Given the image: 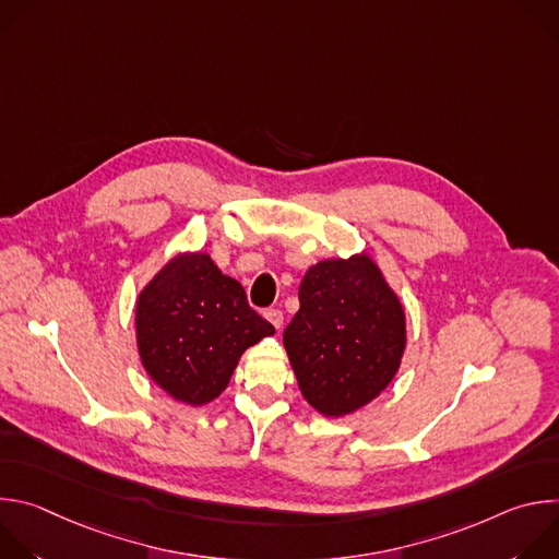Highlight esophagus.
<instances>
[{"label":"esophagus","mask_w":559,"mask_h":559,"mask_svg":"<svg viewBox=\"0 0 559 559\" xmlns=\"http://www.w3.org/2000/svg\"><path fill=\"white\" fill-rule=\"evenodd\" d=\"M265 318L276 330H281V325H283V311L281 309H265Z\"/></svg>","instance_id":"34e87169"}]
</instances>
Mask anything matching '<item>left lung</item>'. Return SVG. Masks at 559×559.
<instances>
[{"label":"left lung","instance_id":"8db88e82","mask_svg":"<svg viewBox=\"0 0 559 559\" xmlns=\"http://www.w3.org/2000/svg\"><path fill=\"white\" fill-rule=\"evenodd\" d=\"M298 300L283 345L302 397L328 418L358 412L401 367L407 345L401 298L362 252L311 265Z\"/></svg>","mask_w":559,"mask_h":559}]
</instances>
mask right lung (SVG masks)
<instances>
[{
  "mask_svg": "<svg viewBox=\"0 0 559 559\" xmlns=\"http://www.w3.org/2000/svg\"><path fill=\"white\" fill-rule=\"evenodd\" d=\"M134 325L147 376L192 407L218 397L243 352L274 334L241 283L203 252L179 254L154 274L136 298Z\"/></svg>",
  "mask_w": 559,
  "mask_h": 559,
  "instance_id": "obj_1",
  "label": "right lung"
}]
</instances>
